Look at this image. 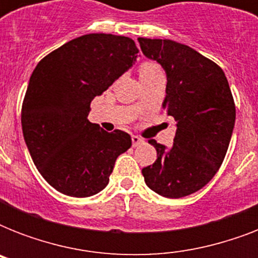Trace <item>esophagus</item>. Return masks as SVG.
Wrapping results in <instances>:
<instances>
[{
	"mask_svg": "<svg viewBox=\"0 0 258 258\" xmlns=\"http://www.w3.org/2000/svg\"><path fill=\"white\" fill-rule=\"evenodd\" d=\"M131 141H133V146L134 147H137V146H139V145H142V143H143V139H142L141 137H138V135H133V137H131Z\"/></svg>",
	"mask_w": 258,
	"mask_h": 258,
	"instance_id": "1",
	"label": "esophagus"
}]
</instances>
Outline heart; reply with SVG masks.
<instances>
[{"label":"heart","mask_w":258,"mask_h":258,"mask_svg":"<svg viewBox=\"0 0 258 258\" xmlns=\"http://www.w3.org/2000/svg\"><path fill=\"white\" fill-rule=\"evenodd\" d=\"M159 72H162L161 67L154 61H143L141 64V67H139V74H141V78L151 76V75L159 74Z\"/></svg>","instance_id":"b5f03b06"}]
</instances>
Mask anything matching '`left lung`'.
Segmentation results:
<instances>
[{"label": "left lung", "mask_w": 258, "mask_h": 258, "mask_svg": "<svg viewBox=\"0 0 258 258\" xmlns=\"http://www.w3.org/2000/svg\"><path fill=\"white\" fill-rule=\"evenodd\" d=\"M145 56L167 75L163 108L176 121L171 149L150 139L157 161L142 169L146 184L166 198H180L208 184L224 162L236 105L224 71L192 48L171 40L139 37Z\"/></svg>", "instance_id": "8db88e82"}]
</instances>
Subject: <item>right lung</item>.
Returning a JSON list of instances; mask_svg holds the SVG:
<instances>
[{
	"label": "right lung",
	"instance_id": "obj_1",
	"mask_svg": "<svg viewBox=\"0 0 258 258\" xmlns=\"http://www.w3.org/2000/svg\"><path fill=\"white\" fill-rule=\"evenodd\" d=\"M139 49L124 36L84 34L34 68L22 101L24 139L38 172L57 191L91 197L108 184L115 161L131 147L124 131L87 119L99 96L133 66Z\"/></svg>",
	"mask_w": 258,
	"mask_h": 258
}]
</instances>
